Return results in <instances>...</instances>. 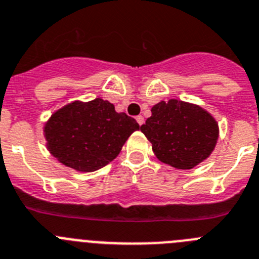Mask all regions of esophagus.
I'll list each match as a JSON object with an SVG mask.
<instances>
[{"label": "esophagus", "instance_id": "esophagus-1", "mask_svg": "<svg viewBox=\"0 0 259 259\" xmlns=\"http://www.w3.org/2000/svg\"><path fill=\"white\" fill-rule=\"evenodd\" d=\"M135 118H137V122H138L139 125H143L144 124V118H143V116H142V115L137 116V117H135Z\"/></svg>", "mask_w": 259, "mask_h": 259}]
</instances>
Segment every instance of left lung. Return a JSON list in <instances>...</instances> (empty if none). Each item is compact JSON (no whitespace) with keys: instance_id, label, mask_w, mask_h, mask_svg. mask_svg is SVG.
Here are the masks:
<instances>
[{"instance_id":"8db88e82","label":"left lung","mask_w":259,"mask_h":259,"mask_svg":"<svg viewBox=\"0 0 259 259\" xmlns=\"http://www.w3.org/2000/svg\"><path fill=\"white\" fill-rule=\"evenodd\" d=\"M141 132L156 157L176 169L188 170L205 161L215 148L220 126L201 106L179 99L158 102Z\"/></svg>"}]
</instances>
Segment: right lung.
I'll use <instances>...</instances> for the list:
<instances>
[{
  "instance_id": "right-lung-1",
  "label": "right lung",
  "mask_w": 259,
  "mask_h": 259,
  "mask_svg": "<svg viewBox=\"0 0 259 259\" xmlns=\"http://www.w3.org/2000/svg\"><path fill=\"white\" fill-rule=\"evenodd\" d=\"M138 122L102 98L60 107L44 125L46 148L60 164L90 173L113 161Z\"/></svg>"
}]
</instances>
